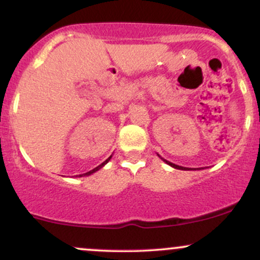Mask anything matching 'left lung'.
<instances>
[{
    "label": "left lung",
    "instance_id": "left-lung-1",
    "mask_svg": "<svg viewBox=\"0 0 260 260\" xmlns=\"http://www.w3.org/2000/svg\"><path fill=\"white\" fill-rule=\"evenodd\" d=\"M159 157L161 160L164 161V162H166L168 164V165H170L171 166V168H174V169H177V170H184V171H192V170H202L203 168H201V169H190V168H183V166H180V165H176V164H172V162H170V161H168V160H165L164 159V157H161L160 155H159Z\"/></svg>",
    "mask_w": 260,
    "mask_h": 260
}]
</instances>
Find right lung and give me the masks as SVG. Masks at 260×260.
Masks as SVG:
<instances>
[{
    "instance_id": "add662e5",
    "label": "right lung",
    "mask_w": 260,
    "mask_h": 260,
    "mask_svg": "<svg viewBox=\"0 0 260 260\" xmlns=\"http://www.w3.org/2000/svg\"><path fill=\"white\" fill-rule=\"evenodd\" d=\"M111 157H112V155H111V156H110V157H109V159H106L105 161H104V162H103V164H100V165H99V166H96V168H95V169H92V170H90V171L85 172V174H83V175H79V177H82V176H89V175L94 174V172L99 171V170H100L101 168H104V166H105V165H106V164H107V162H109V161H110V159H111Z\"/></svg>"
}]
</instances>
